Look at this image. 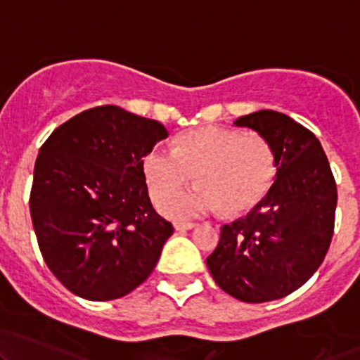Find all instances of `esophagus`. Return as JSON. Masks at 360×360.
<instances>
[{"instance_id": "34e87169", "label": "esophagus", "mask_w": 360, "mask_h": 360, "mask_svg": "<svg viewBox=\"0 0 360 360\" xmlns=\"http://www.w3.org/2000/svg\"><path fill=\"white\" fill-rule=\"evenodd\" d=\"M195 226H198L197 223H190V221H179V223L174 224L177 231H186V230H193Z\"/></svg>"}]
</instances>
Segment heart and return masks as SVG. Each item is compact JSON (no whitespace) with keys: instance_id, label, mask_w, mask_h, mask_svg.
Segmentation results:
<instances>
[{"instance_id":"1","label":"heart","mask_w":360,"mask_h":360,"mask_svg":"<svg viewBox=\"0 0 360 360\" xmlns=\"http://www.w3.org/2000/svg\"><path fill=\"white\" fill-rule=\"evenodd\" d=\"M193 172L201 184L174 192ZM143 172L151 195H163L158 209L181 221L221 209L228 214L252 209L274 184L277 158L259 134L210 125L181 134L174 150L160 144L150 148L143 157Z\"/></svg>"}]
</instances>
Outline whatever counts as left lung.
<instances>
[{
  "label": "left lung",
  "mask_w": 360,
  "mask_h": 360,
  "mask_svg": "<svg viewBox=\"0 0 360 360\" xmlns=\"http://www.w3.org/2000/svg\"><path fill=\"white\" fill-rule=\"evenodd\" d=\"M271 144L277 177L245 217L221 228L205 259L216 284L245 303L281 300L317 271L331 245L338 191L317 137L284 112L235 120Z\"/></svg>",
  "instance_id": "left-lung-1"
}]
</instances>
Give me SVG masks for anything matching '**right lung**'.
<instances>
[{
	"label": "right lung",
	"mask_w": 360,
	"mask_h": 360,
	"mask_svg": "<svg viewBox=\"0 0 360 360\" xmlns=\"http://www.w3.org/2000/svg\"><path fill=\"white\" fill-rule=\"evenodd\" d=\"M167 136L157 120L97 106L39 148L32 226L46 266L76 296L116 300L157 266L174 226L151 205L143 157Z\"/></svg>",
	"instance_id": "add662e5"
}]
</instances>
